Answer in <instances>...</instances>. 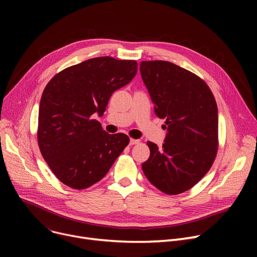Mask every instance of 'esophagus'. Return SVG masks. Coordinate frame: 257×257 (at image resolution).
<instances>
[{"mask_svg": "<svg viewBox=\"0 0 257 257\" xmlns=\"http://www.w3.org/2000/svg\"><path fill=\"white\" fill-rule=\"evenodd\" d=\"M139 143H140V140H134V139H130V142H129V144H130L131 146L137 145V144H139Z\"/></svg>", "mask_w": 257, "mask_h": 257, "instance_id": "1", "label": "esophagus"}]
</instances>
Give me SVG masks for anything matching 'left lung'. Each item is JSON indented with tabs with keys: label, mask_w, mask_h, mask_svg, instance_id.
Returning <instances> with one entry per match:
<instances>
[{
	"label": "left lung",
	"mask_w": 257,
	"mask_h": 257,
	"mask_svg": "<svg viewBox=\"0 0 257 257\" xmlns=\"http://www.w3.org/2000/svg\"><path fill=\"white\" fill-rule=\"evenodd\" d=\"M140 71L154 104L165 118L163 147L152 142L142 165L159 191L177 195L197 184L211 168L218 150V107L203 80L169 61H142Z\"/></svg>",
	"instance_id": "obj_1"
}]
</instances>
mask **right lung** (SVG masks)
Wrapping results in <instances>:
<instances>
[{"label":"right lung","mask_w":257,"mask_h":257,"mask_svg":"<svg viewBox=\"0 0 257 257\" xmlns=\"http://www.w3.org/2000/svg\"><path fill=\"white\" fill-rule=\"evenodd\" d=\"M138 73L136 60L109 56L67 67L47 84L39 104L40 152L65 185L83 190L100 181L129 144L126 134H108L102 116L111 94Z\"/></svg>","instance_id":"obj_1"}]
</instances>
